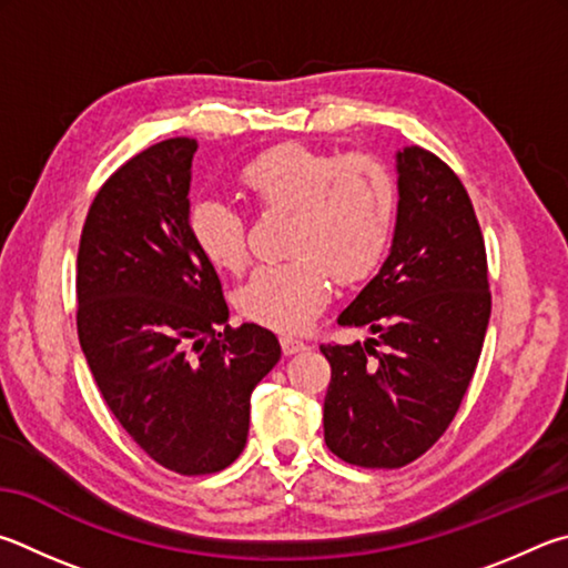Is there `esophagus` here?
<instances>
[{
  "label": "esophagus",
  "instance_id": "esophagus-1",
  "mask_svg": "<svg viewBox=\"0 0 568 568\" xmlns=\"http://www.w3.org/2000/svg\"><path fill=\"white\" fill-rule=\"evenodd\" d=\"M282 349L286 356H292V354L304 352L306 344L302 339H294V336H282Z\"/></svg>",
  "mask_w": 568,
  "mask_h": 568
}]
</instances>
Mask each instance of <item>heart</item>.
I'll return each mask as SVG.
<instances>
[{
  "mask_svg": "<svg viewBox=\"0 0 568 568\" xmlns=\"http://www.w3.org/2000/svg\"><path fill=\"white\" fill-rule=\"evenodd\" d=\"M239 182L262 209L294 214L286 236L290 262L258 266L236 292L239 314L266 329L304 332L329 304L332 276L342 284L362 282L392 244L396 184L372 154L278 144L254 156ZM189 234L219 272L236 274L246 266V219L232 204L196 202Z\"/></svg>",
  "mask_w": 568,
  "mask_h": 568,
  "instance_id": "heart-1",
  "label": "heart"
}]
</instances>
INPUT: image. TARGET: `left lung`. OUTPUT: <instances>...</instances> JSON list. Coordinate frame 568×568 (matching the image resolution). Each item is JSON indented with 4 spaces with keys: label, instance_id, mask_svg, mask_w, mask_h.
<instances>
[{
    "label": "left lung",
    "instance_id": "1",
    "mask_svg": "<svg viewBox=\"0 0 568 568\" xmlns=\"http://www.w3.org/2000/svg\"><path fill=\"white\" fill-rule=\"evenodd\" d=\"M392 252L342 326L372 336L322 344L332 364L324 442L366 469H399L439 442L479 364L491 314L486 248L462 179L422 146L396 152Z\"/></svg>",
    "mask_w": 568,
    "mask_h": 568
}]
</instances>
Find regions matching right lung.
<instances>
[{
  "instance_id": "1",
  "label": "right lung",
  "mask_w": 568,
  "mask_h": 568,
  "mask_svg": "<svg viewBox=\"0 0 568 568\" xmlns=\"http://www.w3.org/2000/svg\"><path fill=\"white\" fill-rule=\"evenodd\" d=\"M194 152L196 139L174 136L119 166L77 254V332L99 392L156 464L184 476L244 452L248 399L282 356L268 329L226 324L222 282L189 234Z\"/></svg>"
}]
</instances>
